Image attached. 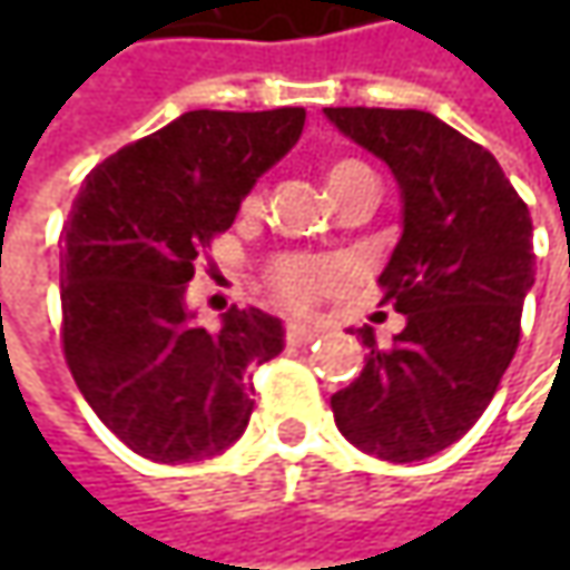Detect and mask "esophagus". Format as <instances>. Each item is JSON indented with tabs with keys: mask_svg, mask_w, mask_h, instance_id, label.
<instances>
[{
	"mask_svg": "<svg viewBox=\"0 0 570 570\" xmlns=\"http://www.w3.org/2000/svg\"><path fill=\"white\" fill-rule=\"evenodd\" d=\"M320 336H323L320 326H304V323L288 326V342H292V345H311V342H317Z\"/></svg>",
	"mask_w": 570,
	"mask_h": 570,
	"instance_id": "obj_1",
	"label": "esophagus"
}]
</instances>
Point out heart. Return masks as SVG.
<instances>
[{
  "label": "heart",
  "mask_w": 570,
  "mask_h": 570,
  "mask_svg": "<svg viewBox=\"0 0 570 570\" xmlns=\"http://www.w3.org/2000/svg\"><path fill=\"white\" fill-rule=\"evenodd\" d=\"M364 170L362 161H340L326 170V184H340L348 174ZM259 206V196L253 193L247 199V208ZM342 282H345V266L333 256H307V253H292V256H282L275 259L273 266V285L278 297L292 307H307L314 304L317 297L336 292Z\"/></svg>",
  "instance_id": "b5f03b06"
}]
</instances>
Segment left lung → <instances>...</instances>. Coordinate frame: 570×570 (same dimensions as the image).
Listing matches in <instances>:
<instances>
[{"mask_svg":"<svg viewBox=\"0 0 570 570\" xmlns=\"http://www.w3.org/2000/svg\"><path fill=\"white\" fill-rule=\"evenodd\" d=\"M326 120L390 167L403 230L381 273L403 333L333 393L336 428L364 453L415 463L450 448L492 403L533 288V222L489 148L425 110L326 107Z\"/></svg>","mask_w":570,"mask_h":570,"instance_id":"1","label":"left lung"}]
</instances>
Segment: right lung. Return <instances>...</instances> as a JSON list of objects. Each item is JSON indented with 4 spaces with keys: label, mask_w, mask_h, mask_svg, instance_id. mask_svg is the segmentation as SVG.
I'll return each instance as SVG.
<instances>
[{
    "label": "right lung",
    "mask_w": 570,
    "mask_h": 570,
    "mask_svg": "<svg viewBox=\"0 0 570 570\" xmlns=\"http://www.w3.org/2000/svg\"><path fill=\"white\" fill-rule=\"evenodd\" d=\"M301 129V107L189 110L100 161L78 189L62 225V352L95 415L145 460H208L250 422L244 374L285 348V326L230 307L206 330L187 285Z\"/></svg>",
    "instance_id": "obj_1"
}]
</instances>
